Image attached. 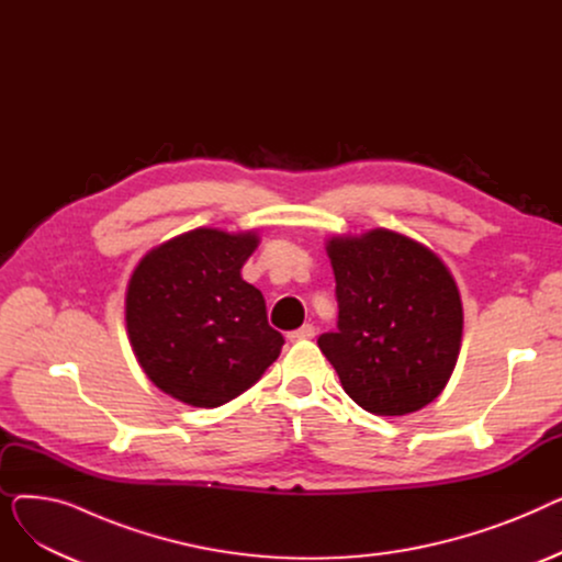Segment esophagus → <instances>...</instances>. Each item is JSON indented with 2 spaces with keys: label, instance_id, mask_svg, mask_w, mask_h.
I'll use <instances>...</instances> for the list:
<instances>
[{
  "label": "esophagus",
  "instance_id": "34e87169",
  "mask_svg": "<svg viewBox=\"0 0 562 562\" xmlns=\"http://www.w3.org/2000/svg\"><path fill=\"white\" fill-rule=\"evenodd\" d=\"M314 335H316V328L312 326V323H305L303 328H299V330L289 333V339H291V341H301V339H314Z\"/></svg>",
  "mask_w": 562,
  "mask_h": 562
}]
</instances>
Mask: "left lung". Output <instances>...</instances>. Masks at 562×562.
I'll use <instances>...</instances> for the list:
<instances>
[{
    "mask_svg": "<svg viewBox=\"0 0 562 562\" xmlns=\"http://www.w3.org/2000/svg\"><path fill=\"white\" fill-rule=\"evenodd\" d=\"M337 333L318 337L344 392L380 417L435 401L462 341L458 284L430 248L392 229L333 236Z\"/></svg>",
    "mask_w": 562,
    "mask_h": 562,
    "instance_id": "8db88e82",
    "label": "left lung"
}]
</instances>
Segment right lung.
<instances>
[{"mask_svg":"<svg viewBox=\"0 0 562 562\" xmlns=\"http://www.w3.org/2000/svg\"><path fill=\"white\" fill-rule=\"evenodd\" d=\"M257 232L198 227L153 248L125 299L134 356L155 385L193 407H218L261 378L282 350L261 291L241 278Z\"/></svg>","mask_w":562,"mask_h":562,"instance_id":"add662e5","label":"right lung"}]
</instances>
